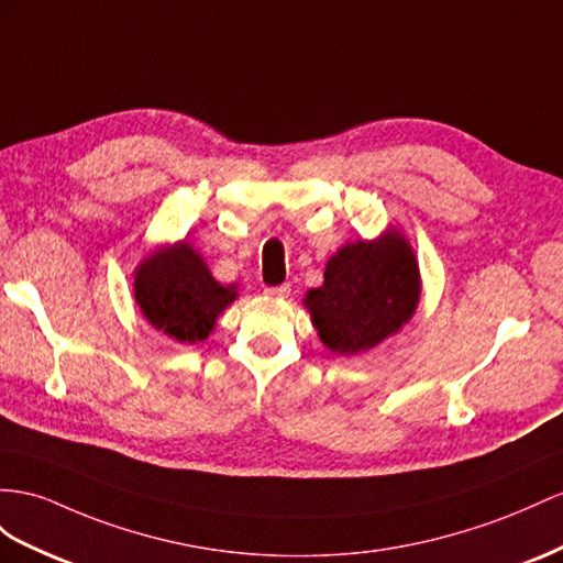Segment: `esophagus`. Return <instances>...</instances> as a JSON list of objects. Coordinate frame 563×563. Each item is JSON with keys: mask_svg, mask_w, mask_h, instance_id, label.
I'll use <instances>...</instances> for the list:
<instances>
[{"mask_svg": "<svg viewBox=\"0 0 563 563\" xmlns=\"http://www.w3.org/2000/svg\"><path fill=\"white\" fill-rule=\"evenodd\" d=\"M266 295L268 297H276V299L290 297V283H283V285H276V287H266Z\"/></svg>", "mask_w": 563, "mask_h": 563, "instance_id": "esophagus-1", "label": "esophagus"}]
</instances>
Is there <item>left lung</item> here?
<instances>
[{"mask_svg": "<svg viewBox=\"0 0 563 563\" xmlns=\"http://www.w3.org/2000/svg\"><path fill=\"white\" fill-rule=\"evenodd\" d=\"M419 299V262L409 240L393 228L330 256L323 285L307 292L305 307L330 352L358 354L395 335Z\"/></svg>", "mask_w": 563, "mask_h": 563, "instance_id": "left-lung-1", "label": "left lung"}]
</instances>
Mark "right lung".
<instances>
[{
	"instance_id": "obj_1",
	"label": "right lung",
	"mask_w": 563,
	"mask_h": 563,
	"mask_svg": "<svg viewBox=\"0 0 563 563\" xmlns=\"http://www.w3.org/2000/svg\"><path fill=\"white\" fill-rule=\"evenodd\" d=\"M133 290L144 319L185 344L207 340L216 319L238 297L235 285L216 280L187 242L168 244L144 258Z\"/></svg>"
}]
</instances>
